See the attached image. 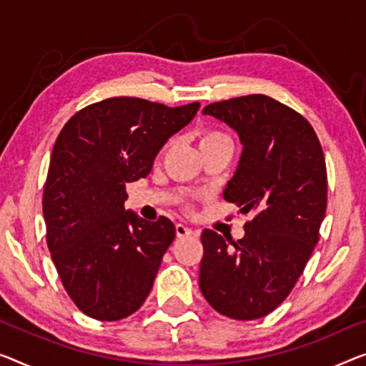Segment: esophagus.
I'll return each mask as SVG.
<instances>
[{
	"label": "esophagus",
	"mask_w": 366,
	"mask_h": 366,
	"mask_svg": "<svg viewBox=\"0 0 366 366\" xmlns=\"http://www.w3.org/2000/svg\"><path fill=\"white\" fill-rule=\"evenodd\" d=\"M176 235L177 238H185V237H192L195 235V232L192 228H189L187 225H182V223H177L176 225Z\"/></svg>",
	"instance_id": "1"
}]
</instances>
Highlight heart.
I'll use <instances>...</instances> for the list:
<instances>
[{"label":"heart","instance_id":"obj_1","mask_svg":"<svg viewBox=\"0 0 366 366\" xmlns=\"http://www.w3.org/2000/svg\"><path fill=\"white\" fill-rule=\"evenodd\" d=\"M220 143H232V141L227 134H223V133H220V131H215V129H207L200 134V143H199L200 149L207 148V146H214V144H220ZM169 146H171V143L166 144L164 149H167Z\"/></svg>","mask_w":366,"mask_h":366}]
</instances>
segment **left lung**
Instances as JSON below:
<instances>
[{
    "label": "left lung",
    "mask_w": 366,
    "mask_h": 366,
    "mask_svg": "<svg viewBox=\"0 0 366 366\" xmlns=\"http://www.w3.org/2000/svg\"><path fill=\"white\" fill-rule=\"evenodd\" d=\"M243 146L223 197L253 212L242 239L204 230L199 286L212 307L237 320L268 315L292 291L319 242L327 207L322 146L309 122L266 95L207 105Z\"/></svg>",
    "instance_id": "left-lung-1"
}]
</instances>
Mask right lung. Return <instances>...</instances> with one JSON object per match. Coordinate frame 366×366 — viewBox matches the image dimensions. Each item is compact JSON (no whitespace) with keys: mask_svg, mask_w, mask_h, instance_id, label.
<instances>
[{"mask_svg":"<svg viewBox=\"0 0 366 366\" xmlns=\"http://www.w3.org/2000/svg\"><path fill=\"white\" fill-rule=\"evenodd\" d=\"M199 108L107 98L75 113L59 134L42 197L47 247L65 291L89 317L124 319L149 296L176 227L124 209L127 184L148 176Z\"/></svg>","mask_w":366,"mask_h":366,"instance_id":"right-lung-1","label":"right lung"}]
</instances>
